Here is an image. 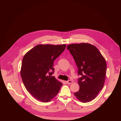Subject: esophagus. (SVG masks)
<instances>
[{
  "label": "esophagus",
  "instance_id": "obj_1",
  "mask_svg": "<svg viewBox=\"0 0 121 121\" xmlns=\"http://www.w3.org/2000/svg\"><path fill=\"white\" fill-rule=\"evenodd\" d=\"M66 83L67 84H72V83H73V81H71V80H69L66 81Z\"/></svg>",
  "mask_w": 121,
  "mask_h": 121
}]
</instances>
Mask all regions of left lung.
<instances>
[{
    "label": "left lung",
    "mask_w": 121,
    "mask_h": 121,
    "mask_svg": "<svg viewBox=\"0 0 121 121\" xmlns=\"http://www.w3.org/2000/svg\"><path fill=\"white\" fill-rule=\"evenodd\" d=\"M78 68V81L79 90L74 93L83 103L94 99L104 84L106 63L99 50L87 43L71 44L67 46Z\"/></svg>",
    "instance_id": "8db88e82"
}]
</instances>
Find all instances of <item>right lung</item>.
Wrapping results in <instances>:
<instances>
[{
    "instance_id": "1",
    "label": "right lung",
    "mask_w": 121,
    "mask_h": 121,
    "mask_svg": "<svg viewBox=\"0 0 121 121\" xmlns=\"http://www.w3.org/2000/svg\"><path fill=\"white\" fill-rule=\"evenodd\" d=\"M66 44H39L24 56L21 71L27 91L43 102L53 99L63 85L54 76V62L65 50Z\"/></svg>"
}]
</instances>
